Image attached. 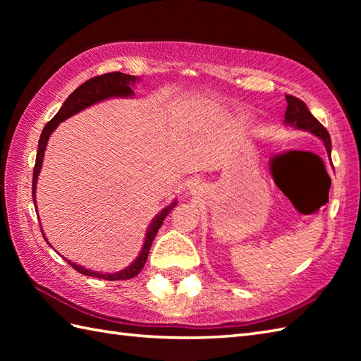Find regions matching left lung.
Segmentation results:
<instances>
[{
    "instance_id": "obj_1",
    "label": "left lung",
    "mask_w": 361,
    "mask_h": 361,
    "mask_svg": "<svg viewBox=\"0 0 361 361\" xmlns=\"http://www.w3.org/2000/svg\"><path fill=\"white\" fill-rule=\"evenodd\" d=\"M286 99H287L286 124L293 126L295 128H299V130H305V132H310L312 135L318 136L319 140L324 142L329 157H331V135H329V132L323 127V124L313 116V114L309 111L307 105H305L301 99L290 94H286Z\"/></svg>"
}]
</instances>
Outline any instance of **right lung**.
<instances>
[{"label":"right lung","mask_w":361,"mask_h":361,"mask_svg":"<svg viewBox=\"0 0 361 361\" xmlns=\"http://www.w3.org/2000/svg\"><path fill=\"white\" fill-rule=\"evenodd\" d=\"M136 80H137V78H135V75L124 74V73H109V74L96 75V78L87 80L85 83H82L79 88H75L73 93L68 96V99L62 105V109H60L56 116H54L48 122V124L44 126L40 140H38V150H37L34 176H32V198H34L35 206H37V203H35L37 178H38V173H40V169H42V164H43L46 145H48V140H49V136H51L54 130L57 128L60 122H63L65 119L71 118L73 114L85 110V109H88V106L94 105L97 102L105 101V99H110V97H132L133 96L132 87L135 85ZM175 204H176V202L166 206V208L161 211L155 219L152 220V224L147 229V234H145V240H144L140 256H137L127 268H124V270H121L118 273H97V271H91V270H88V268H83L78 264H74L68 259H65V260L74 268L75 271H79V273L85 274V276H91V278H99V279H105V281H126V279L135 278V276L140 273L142 270V267L145 265V260H147L152 242H153V239H155L158 229L161 228V225H163V221L167 217V214L173 209ZM43 237H44V234H43ZM44 240L48 242L46 237H44Z\"/></svg>","instance_id":"obj_1"}]
</instances>
